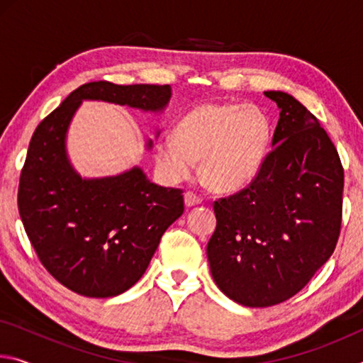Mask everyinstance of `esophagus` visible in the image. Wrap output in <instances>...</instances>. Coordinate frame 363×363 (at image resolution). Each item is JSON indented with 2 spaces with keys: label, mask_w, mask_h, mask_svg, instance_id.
I'll use <instances>...</instances> for the list:
<instances>
[{
  "label": "esophagus",
  "mask_w": 363,
  "mask_h": 363,
  "mask_svg": "<svg viewBox=\"0 0 363 363\" xmlns=\"http://www.w3.org/2000/svg\"><path fill=\"white\" fill-rule=\"evenodd\" d=\"M184 201H186V206H195V205H200L201 203V196L196 195L194 192H186L184 195Z\"/></svg>",
  "instance_id": "1"
}]
</instances>
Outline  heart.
I'll use <instances>...</instances> for the list:
<instances>
[{"mask_svg":"<svg viewBox=\"0 0 363 363\" xmlns=\"http://www.w3.org/2000/svg\"><path fill=\"white\" fill-rule=\"evenodd\" d=\"M272 125L255 104L206 102L177 121L173 138L155 147V162L164 177L179 182L200 162L205 186L237 192L255 179L267 155Z\"/></svg>","mask_w":363,"mask_h":363,"instance_id":"heart-1","label":"heart"}]
</instances>
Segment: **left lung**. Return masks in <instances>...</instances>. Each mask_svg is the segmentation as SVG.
Returning <instances> with one entry per match:
<instances>
[{
  "mask_svg": "<svg viewBox=\"0 0 363 363\" xmlns=\"http://www.w3.org/2000/svg\"><path fill=\"white\" fill-rule=\"evenodd\" d=\"M264 94L280 108L274 149L248 187L214 201L206 247L219 290L248 307L303 290L333 255L342 218L344 169L327 131L293 96Z\"/></svg>",
  "mask_w": 363,
  "mask_h": 363,
  "instance_id": "obj_1",
  "label": "left lung"
}]
</instances>
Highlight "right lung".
Instances as JSON below:
<instances>
[{
  "mask_svg": "<svg viewBox=\"0 0 363 363\" xmlns=\"http://www.w3.org/2000/svg\"><path fill=\"white\" fill-rule=\"evenodd\" d=\"M169 97V84L86 83L36 126L17 205L38 259L69 290L88 298L130 290L144 275L164 230L184 213L182 190L157 186L138 167L83 179L65 149L73 115L82 101L162 112Z\"/></svg>",
  "mask_w": 363,
  "mask_h": 363,
  "instance_id": "right-lung-1",
  "label": "right lung"
}]
</instances>
